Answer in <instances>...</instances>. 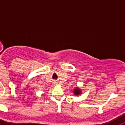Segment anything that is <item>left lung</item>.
Listing matches in <instances>:
<instances>
[{
	"label": "left lung",
	"mask_w": 125,
	"mask_h": 125,
	"mask_svg": "<svg viewBox=\"0 0 125 125\" xmlns=\"http://www.w3.org/2000/svg\"><path fill=\"white\" fill-rule=\"evenodd\" d=\"M73 92L75 95H79V94H80L81 93V90L79 88L76 87V88L74 89Z\"/></svg>",
	"instance_id": "obj_1"
}]
</instances>
